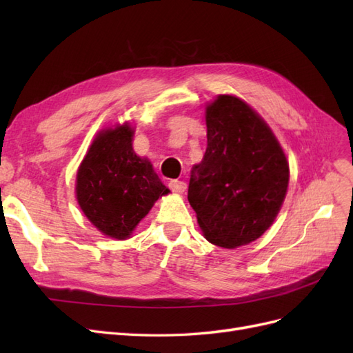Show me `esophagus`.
Wrapping results in <instances>:
<instances>
[{"label": "esophagus", "instance_id": "obj_1", "mask_svg": "<svg viewBox=\"0 0 353 353\" xmlns=\"http://www.w3.org/2000/svg\"><path fill=\"white\" fill-rule=\"evenodd\" d=\"M169 188L174 191V193H176V194H181V193H184V191L187 190V184L184 183V181H178V179H172L169 183Z\"/></svg>", "mask_w": 353, "mask_h": 353}]
</instances>
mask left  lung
I'll list each match as a JSON object with an SVG mask.
<instances>
[{"label": "left lung", "mask_w": 353, "mask_h": 353, "mask_svg": "<svg viewBox=\"0 0 353 353\" xmlns=\"http://www.w3.org/2000/svg\"><path fill=\"white\" fill-rule=\"evenodd\" d=\"M206 126V153L191 169L188 201L206 240L236 249L272 225L288 163L268 123L239 97L218 95L208 104Z\"/></svg>", "instance_id": "left-lung-1"}]
</instances>
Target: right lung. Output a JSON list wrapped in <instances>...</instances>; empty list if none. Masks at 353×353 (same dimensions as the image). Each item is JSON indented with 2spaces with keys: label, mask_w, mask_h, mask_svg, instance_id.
Segmentation results:
<instances>
[{
  "label": "right lung",
  "mask_w": 353,
  "mask_h": 353,
  "mask_svg": "<svg viewBox=\"0 0 353 353\" xmlns=\"http://www.w3.org/2000/svg\"><path fill=\"white\" fill-rule=\"evenodd\" d=\"M132 128H105L94 138L77 175L83 215L104 236L125 240L154 201L169 193L148 159L132 148Z\"/></svg>",
  "instance_id": "add662e5"
}]
</instances>
